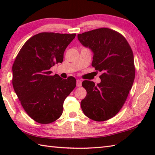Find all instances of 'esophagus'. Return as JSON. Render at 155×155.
<instances>
[{
  "instance_id": "34e87169",
  "label": "esophagus",
  "mask_w": 155,
  "mask_h": 155,
  "mask_svg": "<svg viewBox=\"0 0 155 155\" xmlns=\"http://www.w3.org/2000/svg\"><path fill=\"white\" fill-rule=\"evenodd\" d=\"M81 85H82V81L79 79L77 80V87H81Z\"/></svg>"
}]
</instances>
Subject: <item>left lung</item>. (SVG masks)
Returning <instances> with one entry per match:
<instances>
[{"mask_svg": "<svg viewBox=\"0 0 155 155\" xmlns=\"http://www.w3.org/2000/svg\"><path fill=\"white\" fill-rule=\"evenodd\" d=\"M84 47L93 52L92 66L103 72L95 85L84 81L87 96L81 103L84 114L92 120L104 121L115 116L124 104L135 77L134 56L123 35L107 28L78 35Z\"/></svg>", "mask_w": 155, "mask_h": 155, "instance_id": "left-lung-1", "label": "left lung"}]
</instances>
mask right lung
<instances>
[{
	"instance_id": "1",
	"label": "right lung",
	"mask_w": 155,
	"mask_h": 155,
	"mask_svg": "<svg viewBox=\"0 0 155 155\" xmlns=\"http://www.w3.org/2000/svg\"><path fill=\"white\" fill-rule=\"evenodd\" d=\"M76 34L41 32L25 42L12 66V85L22 106L37 123L48 124L62 114L63 103L76 87V79L50 68L63 61L65 49Z\"/></svg>"
}]
</instances>
